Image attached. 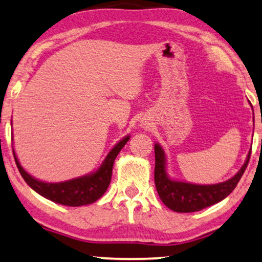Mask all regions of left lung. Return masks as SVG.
Returning a JSON list of instances; mask_svg holds the SVG:
<instances>
[{"label":"left lung","mask_w":262,"mask_h":262,"mask_svg":"<svg viewBox=\"0 0 262 262\" xmlns=\"http://www.w3.org/2000/svg\"><path fill=\"white\" fill-rule=\"evenodd\" d=\"M156 152V167H154V182L163 203L176 212H194L219 203L228 194L233 192L240 182L243 172L249 163L250 152L247 160L237 174L227 182L215 185H196L183 182L171 180L165 171V153L159 145H154Z\"/></svg>","instance_id":"obj_1"}]
</instances>
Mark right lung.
Returning <instances> with one entry per match:
<instances>
[{"mask_svg": "<svg viewBox=\"0 0 262 262\" xmlns=\"http://www.w3.org/2000/svg\"><path fill=\"white\" fill-rule=\"evenodd\" d=\"M128 140H129V136L121 140L110 150L105 160L103 161L102 166L93 174L80 177V178L68 180V182L62 183H45L34 179L22 168L14 150L13 154L22 178L25 179V182L35 192L41 194L42 197L47 198V200L54 202V203L68 206H80L94 203V202L103 196V193L108 189L110 180H112L114 161H115L117 154L123 148V146L126 145Z\"/></svg>", "mask_w": 262, "mask_h": 262, "instance_id": "obj_1", "label": "right lung"}]
</instances>
